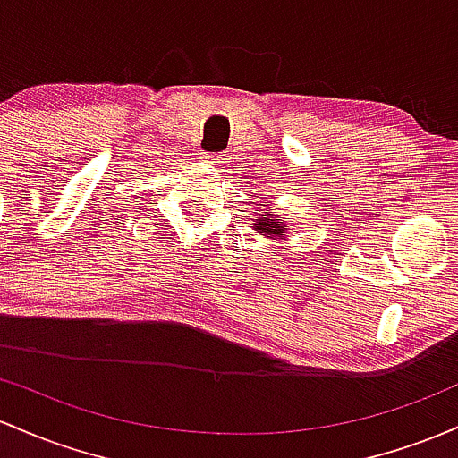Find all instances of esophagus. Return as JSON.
Returning a JSON list of instances; mask_svg holds the SVG:
<instances>
[{"label":"esophagus","instance_id":"obj_1","mask_svg":"<svg viewBox=\"0 0 458 458\" xmlns=\"http://www.w3.org/2000/svg\"><path fill=\"white\" fill-rule=\"evenodd\" d=\"M202 158H204V163L215 165V167H221V165H224L225 156L224 154H215V152H204Z\"/></svg>","mask_w":458,"mask_h":458}]
</instances>
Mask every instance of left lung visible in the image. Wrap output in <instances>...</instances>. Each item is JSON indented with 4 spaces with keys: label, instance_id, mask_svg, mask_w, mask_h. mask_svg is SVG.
Returning <instances> with one entry per match:
<instances>
[{
    "label": "left lung",
    "instance_id": "obj_1",
    "mask_svg": "<svg viewBox=\"0 0 458 458\" xmlns=\"http://www.w3.org/2000/svg\"><path fill=\"white\" fill-rule=\"evenodd\" d=\"M254 228L259 230V233H263V234H271V237H283V233L286 230L283 225V221L271 219V217H267V215H265V217H260V219H256Z\"/></svg>",
    "mask_w": 458,
    "mask_h": 458
}]
</instances>
